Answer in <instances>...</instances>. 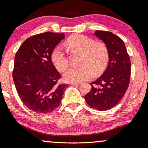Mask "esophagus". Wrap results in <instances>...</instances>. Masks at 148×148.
<instances>
[{"instance_id": "34e87169", "label": "esophagus", "mask_w": 148, "mask_h": 148, "mask_svg": "<svg viewBox=\"0 0 148 148\" xmlns=\"http://www.w3.org/2000/svg\"><path fill=\"white\" fill-rule=\"evenodd\" d=\"M70 85H71V86H79V84H80V83H70Z\"/></svg>"}]
</instances>
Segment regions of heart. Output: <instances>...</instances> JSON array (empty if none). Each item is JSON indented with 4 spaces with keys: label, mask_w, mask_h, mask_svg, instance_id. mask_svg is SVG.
<instances>
[{
    "label": "heart",
    "mask_w": 148,
    "mask_h": 148,
    "mask_svg": "<svg viewBox=\"0 0 148 148\" xmlns=\"http://www.w3.org/2000/svg\"><path fill=\"white\" fill-rule=\"evenodd\" d=\"M65 47L71 53H81L79 64L65 72L64 79L67 82L79 83L90 79L93 70L95 73L102 72L107 66L109 60V53L107 47L99 42L82 35H74L65 42ZM51 60L58 70L63 72L69 66V60L60 47L53 49Z\"/></svg>",
    "instance_id": "b5f03b06"
}]
</instances>
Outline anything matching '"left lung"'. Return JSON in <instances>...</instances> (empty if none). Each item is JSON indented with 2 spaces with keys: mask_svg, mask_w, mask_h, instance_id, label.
Masks as SVG:
<instances>
[{
  "mask_svg": "<svg viewBox=\"0 0 148 148\" xmlns=\"http://www.w3.org/2000/svg\"><path fill=\"white\" fill-rule=\"evenodd\" d=\"M96 36L106 45L109 62L104 73L92 82L91 90L84 96L90 107L103 111L120 102L128 90L130 79V59L124 41L115 34L96 30Z\"/></svg>",
  "mask_w": 148,
  "mask_h": 148,
  "instance_id": "obj_1",
  "label": "left lung"
}]
</instances>
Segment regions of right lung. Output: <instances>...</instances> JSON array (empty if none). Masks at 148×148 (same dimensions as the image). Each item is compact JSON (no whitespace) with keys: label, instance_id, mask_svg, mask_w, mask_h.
<instances>
[{"label":"right lung","instance_id":"obj_1","mask_svg":"<svg viewBox=\"0 0 148 148\" xmlns=\"http://www.w3.org/2000/svg\"><path fill=\"white\" fill-rule=\"evenodd\" d=\"M64 34L50 32L27 38L16 52L12 72L16 91L23 103L35 112L46 114L59 106L68 84H58L60 74L51 54Z\"/></svg>","mask_w":148,"mask_h":148}]
</instances>
